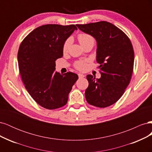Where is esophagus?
I'll return each mask as SVG.
<instances>
[{
	"label": "esophagus",
	"instance_id": "esophagus-1",
	"mask_svg": "<svg viewBox=\"0 0 152 152\" xmlns=\"http://www.w3.org/2000/svg\"><path fill=\"white\" fill-rule=\"evenodd\" d=\"M78 75H79V78H83L85 77V75L84 74H82V73H78Z\"/></svg>",
	"mask_w": 152,
	"mask_h": 152
}]
</instances>
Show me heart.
<instances>
[{
  "mask_svg": "<svg viewBox=\"0 0 152 152\" xmlns=\"http://www.w3.org/2000/svg\"><path fill=\"white\" fill-rule=\"evenodd\" d=\"M78 40H79L80 44L83 46L84 45L86 44L88 42H94V39L93 36L87 34H80L78 35ZM72 42V38H68L63 44V51L64 53L67 52L69 48H70L71 44ZM75 66L78 70H84L87 68V63L86 60H80L77 61L75 63Z\"/></svg>",
  "mask_w": 152,
  "mask_h": 152,
  "instance_id": "b5f03b06",
  "label": "heart"
}]
</instances>
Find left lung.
Instances as JSON below:
<instances>
[{"instance_id": "1", "label": "left lung", "mask_w": 152, "mask_h": 152, "mask_svg": "<svg viewBox=\"0 0 152 152\" xmlns=\"http://www.w3.org/2000/svg\"><path fill=\"white\" fill-rule=\"evenodd\" d=\"M77 26L96 40V61L102 75L100 79L87 75L86 101L96 107H108L121 98L129 84L134 60L132 45L124 31L107 21Z\"/></svg>"}]
</instances>
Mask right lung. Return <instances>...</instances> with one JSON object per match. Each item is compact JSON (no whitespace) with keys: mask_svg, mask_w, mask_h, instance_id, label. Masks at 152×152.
<instances>
[{"mask_svg":"<svg viewBox=\"0 0 152 152\" xmlns=\"http://www.w3.org/2000/svg\"><path fill=\"white\" fill-rule=\"evenodd\" d=\"M75 30L74 25H42L31 31L20 45L18 61L22 81L31 98L46 109L65 105L79 79L73 72L55 71V61L63 55V44Z\"/></svg>","mask_w":152,"mask_h":152,"instance_id":"obj_1","label":"right lung"}]
</instances>
